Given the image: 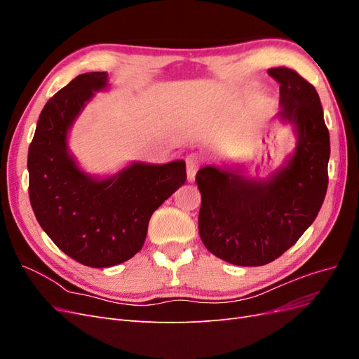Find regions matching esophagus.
Returning <instances> with one entry per match:
<instances>
[{"mask_svg": "<svg viewBox=\"0 0 359 359\" xmlns=\"http://www.w3.org/2000/svg\"><path fill=\"white\" fill-rule=\"evenodd\" d=\"M186 165H187V178L189 181H193L201 165V157L198 154H189L186 158Z\"/></svg>", "mask_w": 359, "mask_h": 359, "instance_id": "34e87169", "label": "esophagus"}]
</instances>
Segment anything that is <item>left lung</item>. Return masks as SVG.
I'll return each mask as SVG.
<instances>
[{
    "label": "left lung",
    "instance_id": "left-lung-1",
    "mask_svg": "<svg viewBox=\"0 0 359 359\" xmlns=\"http://www.w3.org/2000/svg\"><path fill=\"white\" fill-rule=\"evenodd\" d=\"M268 73L280 83L278 116L297 133L286 165L255 181L214 166L196 173L201 240L240 266L266 265L289 250L318 217L328 189L330 132L318 91L292 69Z\"/></svg>",
    "mask_w": 359,
    "mask_h": 359
}]
</instances>
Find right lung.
<instances>
[{"instance_id": "obj_1", "label": "right lung", "mask_w": 359, "mask_h": 359, "mask_svg": "<svg viewBox=\"0 0 359 359\" xmlns=\"http://www.w3.org/2000/svg\"><path fill=\"white\" fill-rule=\"evenodd\" d=\"M106 72H91L60 90L43 107L28 148L29 202L41 229L85 266L123 264L142 248L151 215L187 180L182 160L133 163L97 180L82 172L67 149V133Z\"/></svg>"}]
</instances>
